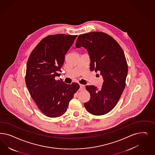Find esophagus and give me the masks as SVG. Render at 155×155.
Segmentation results:
<instances>
[{"label":"esophagus","instance_id":"34e87169","mask_svg":"<svg viewBox=\"0 0 155 155\" xmlns=\"http://www.w3.org/2000/svg\"><path fill=\"white\" fill-rule=\"evenodd\" d=\"M79 86H80V88H79V90H80V91L84 90V89L85 88V86H84V85H82V84H79Z\"/></svg>","mask_w":155,"mask_h":155}]
</instances>
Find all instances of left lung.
<instances>
[{
    "mask_svg": "<svg viewBox=\"0 0 155 155\" xmlns=\"http://www.w3.org/2000/svg\"><path fill=\"white\" fill-rule=\"evenodd\" d=\"M75 47L87 50L90 70L100 72L103 79L100 89L94 85L85 87L91 97L84 107L92 115L106 114L117 104L125 88L128 65L124 53L113 38L101 32L79 35Z\"/></svg>",
    "mask_w": 155,
    "mask_h": 155,
    "instance_id": "1",
    "label": "left lung"
}]
</instances>
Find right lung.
I'll list each match as a JSON object with an SVG mask.
<instances>
[{
  "mask_svg": "<svg viewBox=\"0 0 155 155\" xmlns=\"http://www.w3.org/2000/svg\"><path fill=\"white\" fill-rule=\"evenodd\" d=\"M77 35H50L40 41L27 61L25 83L30 95L40 110L48 117L63 115L74 94L77 83L67 84L60 76L65 55Z\"/></svg>",
  "mask_w": 155,
  "mask_h": 155,
  "instance_id": "obj_1",
  "label": "right lung"
}]
</instances>
